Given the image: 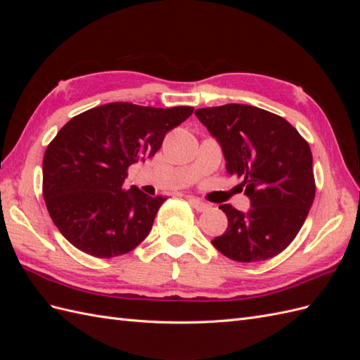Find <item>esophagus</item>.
<instances>
[{
    "mask_svg": "<svg viewBox=\"0 0 360 360\" xmlns=\"http://www.w3.org/2000/svg\"><path fill=\"white\" fill-rule=\"evenodd\" d=\"M188 200H189V202H191V205L193 207V209L197 210V212H200V213L207 212V210L210 209V205H209V204H205V202H202V201H200V200H197V198L189 197Z\"/></svg>",
    "mask_w": 360,
    "mask_h": 360,
    "instance_id": "obj_1",
    "label": "esophagus"
}]
</instances>
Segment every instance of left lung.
<instances>
[{"mask_svg": "<svg viewBox=\"0 0 360 360\" xmlns=\"http://www.w3.org/2000/svg\"><path fill=\"white\" fill-rule=\"evenodd\" d=\"M222 147L226 171L243 179L248 213L222 204L226 231L212 243L225 257L257 263L281 254L297 236L315 197L309 144L285 118L250 105L195 111Z\"/></svg>", "mask_w": 360, "mask_h": 360, "instance_id": "left-lung-1", "label": "left lung"}]
</instances>
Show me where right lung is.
Instances as JSON below:
<instances>
[{
	"mask_svg": "<svg viewBox=\"0 0 360 360\" xmlns=\"http://www.w3.org/2000/svg\"><path fill=\"white\" fill-rule=\"evenodd\" d=\"M192 106L151 108L114 102L73 117L43 156V198L53 224L82 252L111 258L148 236L167 198L123 191L127 168L156 155Z\"/></svg>",
	"mask_w": 360,
	"mask_h": 360,
	"instance_id": "obj_1",
	"label": "right lung"
}]
</instances>
